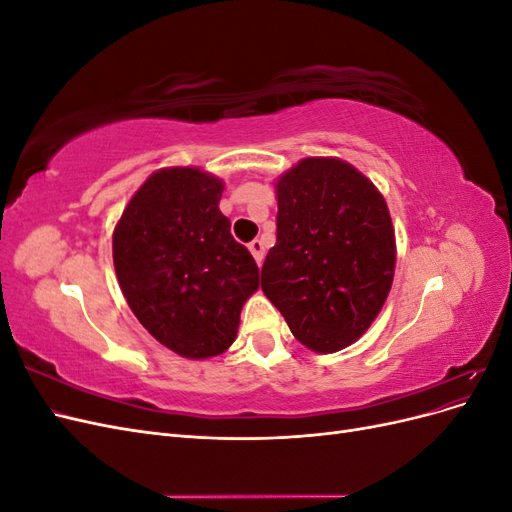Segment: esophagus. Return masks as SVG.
<instances>
[{"mask_svg":"<svg viewBox=\"0 0 512 512\" xmlns=\"http://www.w3.org/2000/svg\"><path fill=\"white\" fill-rule=\"evenodd\" d=\"M250 252H252L254 260L258 262V267H260L262 260H265V243H262L260 239H254V241L250 243Z\"/></svg>","mask_w":512,"mask_h":512,"instance_id":"obj_1","label":"esophagus"}]
</instances>
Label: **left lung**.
Wrapping results in <instances>:
<instances>
[{
    "label": "left lung",
    "mask_w": 512,
    "mask_h": 512,
    "mask_svg": "<svg viewBox=\"0 0 512 512\" xmlns=\"http://www.w3.org/2000/svg\"><path fill=\"white\" fill-rule=\"evenodd\" d=\"M277 243L262 292L292 335L320 354L354 344L395 275V228L380 190L339 158H303L275 181Z\"/></svg>",
    "instance_id": "left-lung-1"
}]
</instances>
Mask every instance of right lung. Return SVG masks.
Returning <instances> with one entry per match:
<instances>
[{
  "instance_id": "right-lung-1",
  "label": "right lung",
  "mask_w": 512,
  "mask_h": 512,
  "mask_svg": "<svg viewBox=\"0 0 512 512\" xmlns=\"http://www.w3.org/2000/svg\"><path fill=\"white\" fill-rule=\"evenodd\" d=\"M224 181L196 166L160 168L113 232L119 288L138 322L185 359H211L237 339L258 267L220 211Z\"/></svg>"
}]
</instances>
